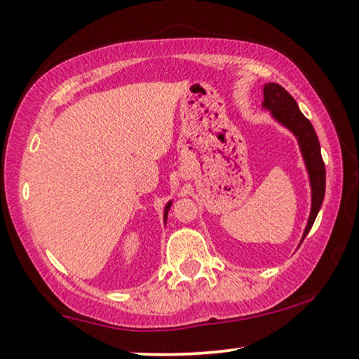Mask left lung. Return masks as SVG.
I'll list each match as a JSON object with an SVG mask.
<instances>
[{
	"label": "left lung",
	"instance_id": "1",
	"mask_svg": "<svg viewBox=\"0 0 359 359\" xmlns=\"http://www.w3.org/2000/svg\"><path fill=\"white\" fill-rule=\"evenodd\" d=\"M264 101L263 108L271 111L274 119L287 127L293 135L297 137L299 149H302L304 164H306L309 174V184H311V212L306 227H304L302 242L311 231L316 216L323 206L325 195V165L320 156V145L318 140L314 127L311 126L303 112L299 111L297 101L293 96L280 87L279 83H266L264 85Z\"/></svg>",
	"mask_w": 359,
	"mask_h": 359
}]
</instances>
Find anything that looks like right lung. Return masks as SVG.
Segmentation results:
<instances>
[{"label":"right lung","instance_id":"right-lung-1","mask_svg":"<svg viewBox=\"0 0 359 359\" xmlns=\"http://www.w3.org/2000/svg\"><path fill=\"white\" fill-rule=\"evenodd\" d=\"M170 205H172V201H169L168 205H165V208H164V222H165V219H168V211H169Z\"/></svg>","mask_w":359,"mask_h":359}]
</instances>
